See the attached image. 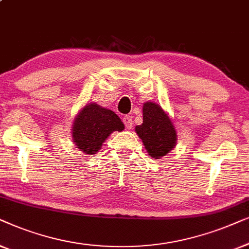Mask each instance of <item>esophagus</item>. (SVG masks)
<instances>
[{
	"label": "esophagus",
	"instance_id": "1",
	"mask_svg": "<svg viewBox=\"0 0 249 249\" xmlns=\"http://www.w3.org/2000/svg\"><path fill=\"white\" fill-rule=\"evenodd\" d=\"M123 123H124V125H125V127L127 128V129H131V128H132L133 121H132V118L129 117V116H125V117L123 118Z\"/></svg>",
	"mask_w": 249,
	"mask_h": 249
}]
</instances>
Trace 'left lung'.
<instances>
[{
	"instance_id": "8db88e82",
	"label": "left lung",
	"mask_w": 249,
	"mask_h": 249,
	"mask_svg": "<svg viewBox=\"0 0 249 249\" xmlns=\"http://www.w3.org/2000/svg\"><path fill=\"white\" fill-rule=\"evenodd\" d=\"M146 151L152 158L159 159L174 149L176 129L159 105L145 103L143 106V123L135 127Z\"/></svg>"
}]
</instances>
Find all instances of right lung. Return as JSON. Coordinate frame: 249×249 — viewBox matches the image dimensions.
<instances>
[{"instance_id": "obj_1", "label": "right lung", "mask_w": 249, "mask_h": 249, "mask_svg": "<svg viewBox=\"0 0 249 249\" xmlns=\"http://www.w3.org/2000/svg\"><path fill=\"white\" fill-rule=\"evenodd\" d=\"M123 129V122L114 111L90 104L82 108L75 118L72 129L73 142L81 151L93 155L99 151L110 133Z\"/></svg>"}]
</instances>
